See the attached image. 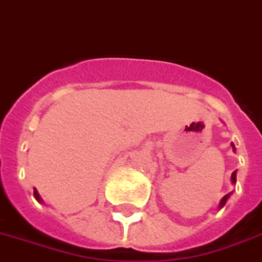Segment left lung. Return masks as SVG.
I'll use <instances>...</instances> for the list:
<instances>
[{
    "label": "left lung",
    "mask_w": 262,
    "mask_h": 262,
    "mask_svg": "<svg viewBox=\"0 0 262 262\" xmlns=\"http://www.w3.org/2000/svg\"><path fill=\"white\" fill-rule=\"evenodd\" d=\"M231 145H232V149H233V152H235V150H236L235 145H233V143H231ZM231 181H232V184H233V185L236 184V171H233V172H232ZM231 194H232V192H231V193L225 194V196H224V198H222L221 200H220V204H218V208H222V207H224V206H225V203H227V202H228V199L231 198Z\"/></svg>",
    "instance_id": "8db88e82"
}]
</instances>
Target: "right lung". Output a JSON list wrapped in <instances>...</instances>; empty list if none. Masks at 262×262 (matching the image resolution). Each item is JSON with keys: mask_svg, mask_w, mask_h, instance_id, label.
I'll return each mask as SVG.
<instances>
[{"mask_svg": "<svg viewBox=\"0 0 262 262\" xmlns=\"http://www.w3.org/2000/svg\"><path fill=\"white\" fill-rule=\"evenodd\" d=\"M34 198H35V200H37V202H38V203H44V200H42V199H41L40 193H38V190L35 189V188H34Z\"/></svg>", "mask_w": 262, "mask_h": 262, "instance_id": "right-lung-1", "label": "right lung"}]
</instances>
